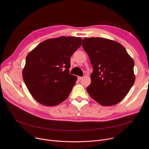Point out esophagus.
<instances>
[{"label":"esophagus","instance_id":"esophagus-1","mask_svg":"<svg viewBox=\"0 0 149 149\" xmlns=\"http://www.w3.org/2000/svg\"><path fill=\"white\" fill-rule=\"evenodd\" d=\"M83 79L82 77H78V80H81Z\"/></svg>","mask_w":149,"mask_h":149}]
</instances>
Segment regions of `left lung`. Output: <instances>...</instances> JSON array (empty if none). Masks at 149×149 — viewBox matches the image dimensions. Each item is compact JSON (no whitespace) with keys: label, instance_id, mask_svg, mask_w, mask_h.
<instances>
[{"label":"left lung","instance_id":"8db88e82","mask_svg":"<svg viewBox=\"0 0 149 149\" xmlns=\"http://www.w3.org/2000/svg\"><path fill=\"white\" fill-rule=\"evenodd\" d=\"M83 48L92 66L91 83L86 90L100 104H116L135 81L134 61L120 43L101 37H84Z\"/></svg>","mask_w":149,"mask_h":149}]
</instances>
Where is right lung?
Returning a JSON list of instances; mask_svg holds the SVG:
<instances>
[{"label": "right lung", "mask_w": 149, "mask_h": 149, "mask_svg": "<svg viewBox=\"0 0 149 149\" xmlns=\"http://www.w3.org/2000/svg\"><path fill=\"white\" fill-rule=\"evenodd\" d=\"M81 42V38L77 37L49 38L28 54L22 76L38 103L54 106L68 97L77 80L69 74L70 57Z\"/></svg>", "instance_id": "obj_1"}]
</instances>
